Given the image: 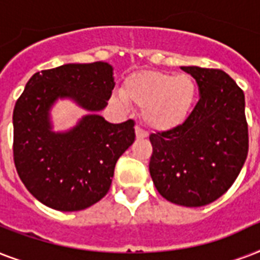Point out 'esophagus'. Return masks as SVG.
I'll use <instances>...</instances> for the list:
<instances>
[{
	"mask_svg": "<svg viewBox=\"0 0 260 260\" xmlns=\"http://www.w3.org/2000/svg\"><path fill=\"white\" fill-rule=\"evenodd\" d=\"M135 134H136V138H139V139H144L148 136V134H147L146 131L142 129V128H140L139 125H136V128H135Z\"/></svg>",
	"mask_w": 260,
	"mask_h": 260,
	"instance_id": "esophagus-1",
	"label": "esophagus"
}]
</instances>
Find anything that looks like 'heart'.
Returning a JSON list of instances; mask_svg holds the SVG:
<instances>
[{
  "label": "heart",
  "mask_w": 260,
  "mask_h": 260,
  "mask_svg": "<svg viewBox=\"0 0 260 260\" xmlns=\"http://www.w3.org/2000/svg\"><path fill=\"white\" fill-rule=\"evenodd\" d=\"M121 97L126 104L143 110V118L151 128L169 131L189 118L197 97V85L187 74L142 71L125 79Z\"/></svg>",
  "instance_id": "1"
}]
</instances>
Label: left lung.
Wrapping results in <instances>:
<instances>
[{"label": "left lung", "mask_w": 260, "mask_h": 260, "mask_svg": "<svg viewBox=\"0 0 260 260\" xmlns=\"http://www.w3.org/2000/svg\"><path fill=\"white\" fill-rule=\"evenodd\" d=\"M200 100L182 125L150 135V174L163 198L177 205H208L238 178L248 154L244 93L218 69L182 67Z\"/></svg>", "instance_id": "obj_1"}]
</instances>
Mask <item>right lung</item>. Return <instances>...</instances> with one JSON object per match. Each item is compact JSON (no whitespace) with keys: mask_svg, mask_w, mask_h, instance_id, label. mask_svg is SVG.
<instances>
[{"mask_svg":"<svg viewBox=\"0 0 260 260\" xmlns=\"http://www.w3.org/2000/svg\"><path fill=\"white\" fill-rule=\"evenodd\" d=\"M113 69L104 62L70 63L32 75L13 110V159L18 177L44 205L86 209L109 191L114 166L135 142V122L110 124L89 114L66 134L51 131L48 110L71 97L87 110L108 105Z\"/></svg>","mask_w":260,"mask_h":260,"instance_id":"add662e5","label":"right lung"}]
</instances>
